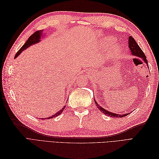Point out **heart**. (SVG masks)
Instances as JSON below:
<instances>
[{"mask_svg": "<svg viewBox=\"0 0 159 159\" xmlns=\"http://www.w3.org/2000/svg\"><path fill=\"white\" fill-rule=\"evenodd\" d=\"M112 42V40L111 39H107V40H104L103 42H102V45L104 46H107L110 44V43Z\"/></svg>", "mask_w": 159, "mask_h": 159, "instance_id": "heart-1", "label": "heart"}]
</instances>
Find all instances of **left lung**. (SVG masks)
<instances>
[{"label": "left lung", "instance_id": "8db88e82", "mask_svg": "<svg viewBox=\"0 0 159 159\" xmlns=\"http://www.w3.org/2000/svg\"><path fill=\"white\" fill-rule=\"evenodd\" d=\"M128 43H129V48L130 50H131V54L133 56H135L141 57V58H142L144 60V61H145V63L147 64V66H148V61L147 60L146 56L145 55V54H144V52L141 49V48L139 47V46L137 44V43L136 42V41L134 40V39L132 36H129ZM94 102L96 105V106H97L98 108L100 110V111L103 113L104 114H105L106 115H107V116L115 117V118H116V117H123L125 116H126V115H128L130 113H126V114L119 115V114H117V113H111V112L105 109L103 107H101L100 105L99 104H98L97 102H96V101L95 100V99H94Z\"/></svg>", "mask_w": 159, "mask_h": 159}]
</instances>
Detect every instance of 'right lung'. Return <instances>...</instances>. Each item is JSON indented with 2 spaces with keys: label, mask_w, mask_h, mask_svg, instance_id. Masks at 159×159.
Here are the masks:
<instances>
[{
  "label": "right lung",
  "mask_w": 159,
  "mask_h": 159,
  "mask_svg": "<svg viewBox=\"0 0 159 159\" xmlns=\"http://www.w3.org/2000/svg\"><path fill=\"white\" fill-rule=\"evenodd\" d=\"M42 32H43L42 30H38V31H36V32H35L33 34H32L29 38H28V39L27 41L25 42V44H24V45L21 47V48L18 51V52L16 54L15 57H15V58H16V57L19 54H20V53H21L23 50H26V49L27 48L30 47V46H32V45H33V44H36V43L39 42L40 41L41 36L42 35ZM64 108H65V107H64L63 109H62L61 110L59 111H57L56 114L53 115L52 116H51V117H47V118H43V119H52V118H54V117H57V116H58L59 115H60L62 112H63V111H64Z\"/></svg>",
  "instance_id": "right-lung-1"
}]
</instances>
